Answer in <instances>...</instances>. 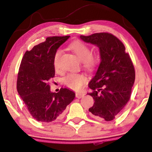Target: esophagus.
<instances>
[{
  "mask_svg": "<svg viewBox=\"0 0 152 152\" xmlns=\"http://www.w3.org/2000/svg\"><path fill=\"white\" fill-rule=\"evenodd\" d=\"M84 96V93L83 92H76V97L77 99H81L82 97Z\"/></svg>",
  "mask_w": 152,
  "mask_h": 152,
  "instance_id": "1",
  "label": "esophagus"
}]
</instances>
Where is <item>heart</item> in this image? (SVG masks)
Listing matches in <instances>:
<instances>
[{
	"label": "heart",
	"instance_id": "b5f03b06",
	"mask_svg": "<svg viewBox=\"0 0 152 152\" xmlns=\"http://www.w3.org/2000/svg\"><path fill=\"white\" fill-rule=\"evenodd\" d=\"M70 50L73 51L83 63L84 68L88 71H93L99 63V58L96 56L91 54V50L88 45L82 42L76 41L72 43L69 46ZM61 55V50L58 49L55 52L53 56V66L58 70L59 67V61ZM87 78L85 75L78 73H69L64 77L63 82L69 88L72 90L80 89L86 82Z\"/></svg>",
	"mask_w": 152,
	"mask_h": 152
}]
</instances>
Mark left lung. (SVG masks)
Returning a JSON list of instances; mask_svg holds the SVG:
<instances>
[{"mask_svg": "<svg viewBox=\"0 0 152 152\" xmlns=\"http://www.w3.org/2000/svg\"><path fill=\"white\" fill-rule=\"evenodd\" d=\"M81 39L99 48L101 63L89 82L93 106L88 110L99 120L110 121L116 117L129 101L135 82L134 66L125 45L109 33L80 35Z\"/></svg>", "mask_w": 152, "mask_h": 152, "instance_id": "left-lung-1", "label": "left lung"}]
</instances>
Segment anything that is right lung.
Listing matches in <instances>:
<instances>
[{
	"instance_id": "obj_1",
	"label": "right lung",
	"mask_w": 152,
	"mask_h": 152,
	"mask_svg": "<svg viewBox=\"0 0 152 152\" xmlns=\"http://www.w3.org/2000/svg\"><path fill=\"white\" fill-rule=\"evenodd\" d=\"M70 36H53L26 51L18 73L17 88L31 116L50 123L63 116L66 107L75 98L73 91L60 88L51 92L50 80L55 76L53 56Z\"/></svg>"
}]
</instances>
